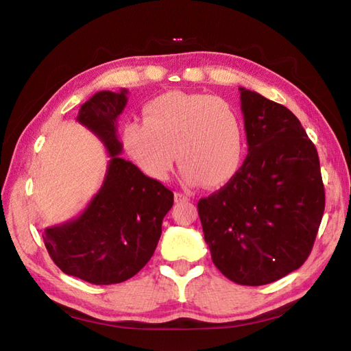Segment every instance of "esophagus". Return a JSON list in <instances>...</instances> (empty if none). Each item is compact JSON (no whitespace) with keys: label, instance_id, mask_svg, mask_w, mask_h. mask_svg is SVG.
<instances>
[{"label":"esophagus","instance_id":"obj_1","mask_svg":"<svg viewBox=\"0 0 351 351\" xmlns=\"http://www.w3.org/2000/svg\"><path fill=\"white\" fill-rule=\"evenodd\" d=\"M174 199L176 202H186V201H191V198L188 195H184L182 192H176L174 193Z\"/></svg>","mask_w":351,"mask_h":351}]
</instances>
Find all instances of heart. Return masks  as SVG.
<instances>
[{"label": "heart", "mask_w": 351, "mask_h": 351, "mask_svg": "<svg viewBox=\"0 0 351 351\" xmlns=\"http://www.w3.org/2000/svg\"><path fill=\"white\" fill-rule=\"evenodd\" d=\"M144 121L129 120L121 139L144 174L165 180L174 165L182 180L215 188L236 174L243 159L245 132L228 100L204 93L173 91L144 108Z\"/></svg>", "instance_id": "obj_1"}]
</instances>
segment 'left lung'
Segmentation results:
<instances>
[{
    "label": "left lung",
    "mask_w": 351,
    "mask_h": 351,
    "mask_svg": "<svg viewBox=\"0 0 351 351\" xmlns=\"http://www.w3.org/2000/svg\"><path fill=\"white\" fill-rule=\"evenodd\" d=\"M247 156L217 192L198 201L206 243L240 285L275 282L306 261L324 212L320 160L288 108L239 88Z\"/></svg>",
    "instance_id": "obj_1"
}]
</instances>
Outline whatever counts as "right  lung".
<instances>
[{
  "instance_id": "add662e5",
  "label": "right lung",
  "mask_w": 351,
  "mask_h": 351,
  "mask_svg": "<svg viewBox=\"0 0 351 351\" xmlns=\"http://www.w3.org/2000/svg\"><path fill=\"white\" fill-rule=\"evenodd\" d=\"M128 104V90L99 91L76 120L104 143L108 154L102 188L75 219L45 230L52 261L66 275L96 285L128 281L141 270L158 246L162 221L174 193L120 158L117 119Z\"/></svg>"
}]
</instances>
